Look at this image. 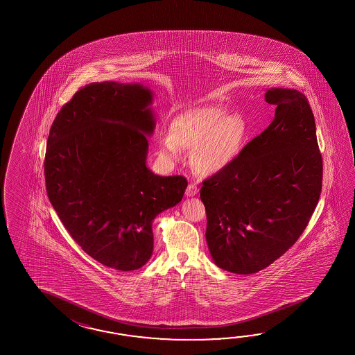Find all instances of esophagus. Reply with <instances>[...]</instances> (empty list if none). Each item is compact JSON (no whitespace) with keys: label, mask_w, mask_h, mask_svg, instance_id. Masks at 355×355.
Here are the masks:
<instances>
[{"label":"esophagus","mask_w":355,"mask_h":355,"mask_svg":"<svg viewBox=\"0 0 355 355\" xmlns=\"http://www.w3.org/2000/svg\"><path fill=\"white\" fill-rule=\"evenodd\" d=\"M198 191H199V189L196 188L194 184H189L185 194H187V196H196L198 194Z\"/></svg>","instance_id":"obj_1"}]
</instances>
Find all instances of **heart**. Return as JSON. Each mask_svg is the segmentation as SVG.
Returning <instances> with one entry per match:
<instances>
[{"label": "heart", "instance_id": "obj_1", "mask_svg": "<svg viewBox=\"0 0 355 355\" xmlns=\"http://www.w3.org/2000/svg\"><path fill=\"white\" fill-rule=\"evenodd\" d=\"M249 123L220 105L194 106L168 124V137L159 141V153L176 162L179 150H191L190 162L203 176L219 174L241 155L249 139Z\"/></svg>", "mask_w": 355, "mask_h": 355}]
</instances>
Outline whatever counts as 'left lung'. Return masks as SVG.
<instances>
[{
    "label": "left lung",
    "mask_w": 355,
    "mask_h": 355,
    "mask_svg": "<svg viewBox=\"0 0 355 355\" xmlns=\"http://www.w3.org/2000/svg\"><path fill=\"white\" fill-rule=\"evenodd\" d=\"M275 116L234 164L204 180L205 239L214 264L234 274L263 270L295 245L316 208L322 159L309 100L272 87Z\"/></svg>",
    "instance_id": "8db88e82"
}]
</instances>
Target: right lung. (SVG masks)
Masks as SVG:
<instances>
[{"instance_id":"1","label":"right lung","mask_w":355,"mask_h":355,"mask_svg":"<svg viewBox=\"0 0 355 355\" xmlns=\"http://www.w3.org/2000/svg\"><path fill=\"white\" fill-rule=\"evenodd\" d=\"M141 83H92L62 106L46 142V193L63 226L100 264L130 272L152 257V222L188 181L147 167L156 118Z\"/></svg>"}]
</instances>
